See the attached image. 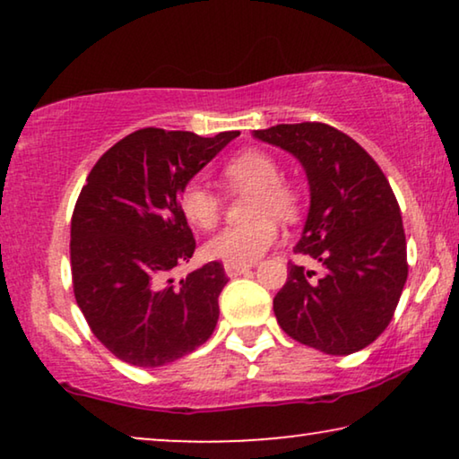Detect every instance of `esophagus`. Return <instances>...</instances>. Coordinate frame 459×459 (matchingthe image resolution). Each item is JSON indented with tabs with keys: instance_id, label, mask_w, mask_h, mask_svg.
I'll use <instances>...</instances> for the list:
<instances>
[{
	"instance_id": "1",
	"label": "esophagus",
	"mask_w": 459,
	"mask_h": 459,
	"mask_svg": "<svg viewBox=\"0 0 459 459\" xmlns=\"http://www.w3.org/2000/svg\"><path fill=\"white\" fill-rule=\"evenodd\" d=\"M250 267H253V265H240V263H223V269H225V273H228L230 278H236V275H242V273H247Z\"/></svg>"
}]
</instances>
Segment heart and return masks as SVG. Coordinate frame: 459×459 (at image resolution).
Instances as JSON below:
<instances>
[{
	"mask_svg": "<svg viewBox=\"0 0 459 459\" xmlns=\"http://www.w3.org/2000/svg\"><path fill=\"white\" fill-rule=\"evenodd\" d=\"M223 178L236 190H255L250 198V215L259 219L217 231L204 244V253L211 259L248 265L278 242L280 225L272 215L292 219L299 209L297 196L290 187L281 184L278 162L261 150H248L234 156L225 165ZM179 209L194 228L211 230L217 223L221 203L215 192L192 181L179 194Z\"/></svg>",
	"mask_w": 459,
	"mask_h": 459,
	"instance_id": "obj_1",
	"label": "heart"
}]
</instances>
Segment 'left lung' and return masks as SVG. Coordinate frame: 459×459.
I'll use <instances>...</instances> for the list:
<instances>
[{"label":"left lung","mask_w":459,"mask_h":459,"mask_svg":"<svg viewBox=\"0 0 459 459\" xmlns=\"http://www.w3.org/2000/svg\"><path fill=\"white\" fill-rule=\"evenodd\" d=\"M256 140L290 152L309 181V212L297 253L324 267L319 280L292 265L273 299L280 328L307 347L351 355L386 330L407 280L397 198L376 160L324 123L275 125Z\"/></svg>","instance_id":"left-lung-1"}]
</instances>
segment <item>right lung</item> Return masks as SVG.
<instances>
[{
    "label": "right lung",
    "instance_id": "1",
    "mask_svg": "<svg viewBox=\"0 0 459 459\" xmlns=\"http://www.w3.org/2000/svg\"><path fill=\"white\" fill-rule=\"evenodd\" d=\"M238 135L140 129L87 175L71 223L74 299L93 336L121 361L167 366L215 330L228 284L221 263L173 278L196 248L179 194Z\"/></svg>",
    "mask_w": 459,
    "mask_h": 459
}]
</instances>
